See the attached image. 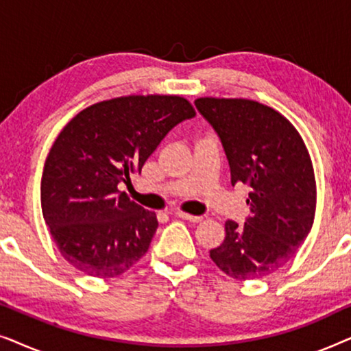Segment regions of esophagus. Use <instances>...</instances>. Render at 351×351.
Wrapping results in <instances>:
<instances>
[{"label":"esophagus","mask_w":351,"mask_h":351,"mask_svg":"<svg viewBox=\"0 0 351 351\" xmlns=\"http://www.w3.org/2000/svg\"><path fill=\"white\" fill-rule=\"evenodd\" d=\"M176 215L177 217H180V219H184V220H189V222H193V223H196V222H199L201 219V215H191V214H186V213H176Z\"/></svg>","instance_id":"obj_1"}]
</instances>
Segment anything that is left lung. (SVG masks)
<instances>
[{"label":"left lung","mask_w":351,"mask_h":351,"mask_svg":"<svg viewBox=\"0 0 351 351\" xmlns=\"http://www.w3.org/2000/svg\"><path fill=\"white\" fill-rule=\"evenodd\" d=\"M227 155L232 185L249 186L251 214L225 222L210 258L234 280H258L295 256L313 227L316 182L300 134L275 110L247 99L195 100Z\"/></svg>","instance_id":"obj_1"}]
</instances>
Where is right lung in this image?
<instances>
[{
	"label": "right lung",
	"mask_w": 351,
	"mask_h": 351,
	"mask_svg": "<svg viewBox=\"0 0 351 351\" xmlns=\"http://www.w3.org/2000/svg\"><path fill=\"white\" fill-rule=\"evenodd\" d=\"M179 95H129L80 112L56 138L41 177V209L62 257L113 278L145 256L156 214L118 185L131 182L167 132L195 117Z\"/></svg>",
	"instance_id": "add662e5"
}]
</instances>
